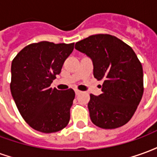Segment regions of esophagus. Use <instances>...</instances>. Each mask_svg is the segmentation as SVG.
Returning a JSON list of instances; mask_svg holds the SVG:
<instances>
[{
    "label": "esophagus",
    "mask_w": 157,
    "mask_h": 157,
    "mask_svg": "<svg viewBox=\"0 0 157 157\" xmlns=\"http://www.w3.org/2000/svg\"><path fill=\"white\" fill-rule=\"evenodd\" d=\"M75 92L76 95H78V94H80V93H81V91H79V90H77V89H75Z\"/></svg>",
    "instance_id": "1"
}]
</instances>
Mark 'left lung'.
I'll list each match as a JSON object with an SVG mask.
<instances>
[{"mask_svg": "<svg viewBox=\"0 0 157 157\" xmlns=\"http://www.w3.org/2000/svg\"><path fill=\"white\" fill-rule=\"evenodd\" d=\"M75 48L92 59L93 75L103 81L102 94L90 95L91 120L112 129L127 124L144 92L141 63L130 46L115 36L96 34L77 42Z\"/></svg>", "mask_w": 157, "mask_h": 157, "instance_id": "8db88e82", "label": "left lung"}]
</instances>
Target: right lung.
I'll use <instances>...</instances> for the list:
<instances>
[{"mask_svg":"<svg viewBox=\"0 0 157 157\" xmlns=\"http://www.w3.org/2000/svg\"><path fill=\"white\" fill-rule=\"evenodd\" d=\"M74 49L72 44L42 41L26 46L13 59L10 88L19 113L27 124L42 133L66 127L75 92L50 87Z\"/></svg>","mask_w":157,"mask_h":157,"instance_id":"add662e5","label":"right lung"}]
</instances>
